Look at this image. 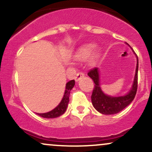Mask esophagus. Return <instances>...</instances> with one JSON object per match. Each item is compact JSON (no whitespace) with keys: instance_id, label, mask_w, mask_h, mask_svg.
Masks as SVG:
<instances>
[{"instance_id":"34e87169","label":"esophagus","mask_w":152,"mask_h":152,"mask_svg":"<svg viewBox=\"0 0 152 152\" xmlns=\"http://www.w3.org/2000/svg\"><path fill=\"white\" fill-rule=\"evenodd\" d=\"M83 77H84V74L82 72H78L77 75H76V77L75 78V81H76V82H78L80 79H81V78Z\"/></svg>"}]
</instances>
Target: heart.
Returning a JSON list of instances; mask_svg holds the SVG:
<instances>
[{
  "instance_id": "1",
  "label": "heart",
  "mask_w": 152,
  "mask_h": 152,
  "mask_svg": "<svg viewBox=\"0 0 152 152\" xmlns=\"http://www.w3.org/2000/svg\"><path fill=\"white\" fill-rule=\"evenodd\" d=\"M96 45L94 43H89L84 44L80 47L79 49L76 51L74 56L75 60L84 61L89 58V64L91 66H94L98 64L101 58V51L99 49H96Z\"/></svg>"
}]
</instances>
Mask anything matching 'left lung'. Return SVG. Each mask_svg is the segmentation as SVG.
I'll list each match as a JSON object with an SVG mask.
<instances>
[{
    "instance_id": "1",
    "label": "left lung",
    "mask_w": 152,
    "mask_h": 152,
    "mask_svg": "<svg viewBox=\"0 0 152 152\" xmlns=\"http://www.w3.org/2000/svg\"><path fill=\"white\" fill-rule=\"evenodd\" d=\"M126 44L129 46L127 43H126ZM133 52L134 53V51ZM135 56L137 57V67H136L133 83L129 91L124 96H112L107 95L103 91L101 88L100 72L98 68H95L88 73V76L92 78L95 83L91 95V102L95 109L99 113L105 115L117 114L125 109L127 106L129 105L134 100L137 91L138 68H139V60L137 56Z\"/></svg>"
}]
</instances>
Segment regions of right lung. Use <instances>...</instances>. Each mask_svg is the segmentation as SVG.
Listing matches in <instances>:
<instances>
[{"instance_id": "add662e5", "label": "right lung", "mask_w": 152, "mask_h": 152, "mask_svg": "<svg viewBox=\"0 0 152 152\" xmlns=\"http://www.w3.org/2000/svg\"><path fill=\"white\" fill-rule=\"evenodd\" d=\"M74 80H71V81L67 82L66 84V89L65 92H64V96H63L61 101L59 103L58 105L56 108H54L53 110L48 111V112L43 113V114H38V113H37L38 116L46 118H53L58 117V116L64 114V113L66 112V109H67L68 106V104H69L70 92L71 89L74 88Z\"/></svg>"}]
</instances>
